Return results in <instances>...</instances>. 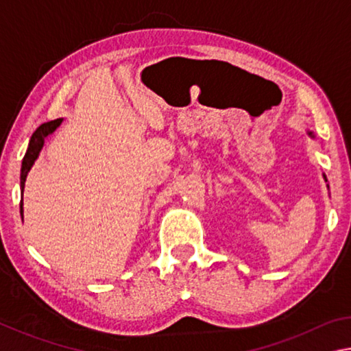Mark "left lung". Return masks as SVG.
Masks as SVG:
<instances>
[{
	"label": "left lung",
	"instance_id": "left-lung-1",
	"mask_svg": "<svg viewBox=\"0 0 351 351\" xmlns=\"http://www.w3.org/2000/svg\"><path fill=\"white\" fill-rule=\"evenodd\" d=\"M308 134H310V136H311V138H314V134H313L311 132H308Z\"/></svg>",
	"mask_w": 351,
	"mask_h": 351
}]
</instances>
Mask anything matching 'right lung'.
Returning <instances> with one entry per match:
<instances>
[{"label": "right lung", "mask_w": 351, "mask_h": 351, "mask_svg": "<svg viewBox=\"0 0 351 351\" xmlns=\"http://www.w3.org/2000/svg\"><path fill=\"white\" fill-rule=\"evenodd\" d=\"M62 121H63V119H56V121L46 122L34 132L31 141H29L27 152L25 154V158H23V164H21V178H20V180H21V195H23V190H25V182H26L29 170L32 169L34 162L37 161L41 148H43V145H45V141L56 132L58 125L62 123ZM20 212H21V217H23V197H21V203H20Z\"/></svg>", "instance_id": "1"}]
</instances>
